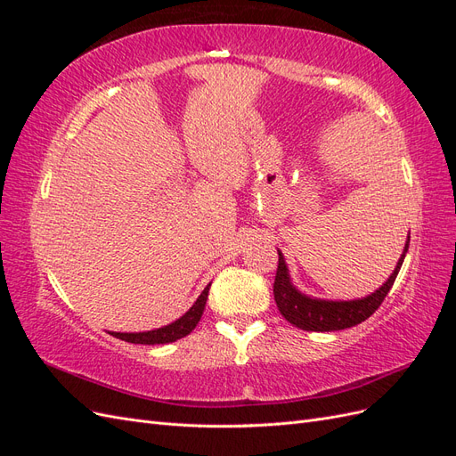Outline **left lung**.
<instances>
[{
  "label": "left lung",
  "mask_w": 456,
  "mask_h": 456,
  "mask_svg": "<svg viewBox=\"0 0 456 456\" xmlns=\"http://www.w3.org/2000/svg\"><path fill=\"white\" fill-rule=\"evenodd\" d=\"M409 240L411 236H407L403 253L399 256L395 270L392 272L390 278L386 280V283H382V287H379L377 291L370 293L369 297L355 300H323L300 293L291 283V275H289L285 258L281 251H278L280 260L273 281V298L275 305H278V310L291 325L302 330H320V333H325V330L348 329L365 322L367 317L375 314V310H379L386 295L390 293V289L399 273V268H402L403 258L407 255Z\"/></svg>",
  "instance_id": "1"
}]
</instances>
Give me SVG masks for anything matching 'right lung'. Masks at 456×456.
<instances>
[{
  "mask_svg": "<svg viewBox=\"0 0 456 456\" xmlns=\"http://www.w3.org/2000/svg\"><path fill=\"white\" fill-rule=\"evenodd\" d=\"M209 287L211 283L203 289V293L198 297V300L183 317H178L176 322L154 329V330H144V333H110L112 337L126 340V342H133V344H167V342H175L178 338H183L186 335H190L191 330L196 329L198 322L201 320V314L205 310V302H207V295H209Z\"/></svg>",
  "mask_w": 456,
  "mask_h": 456,
  "instance_id": "add662e5",
  "label": "right lung"
}]
</instances>
